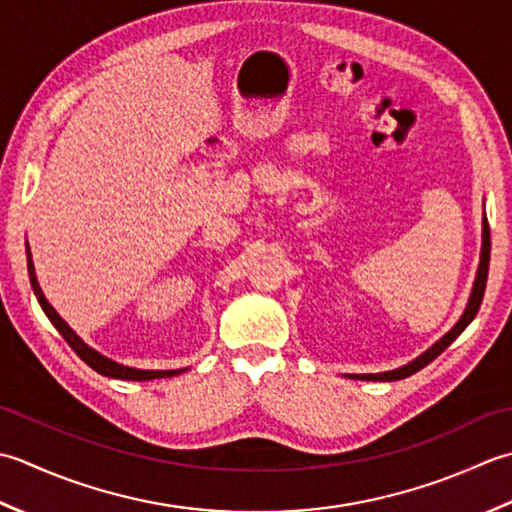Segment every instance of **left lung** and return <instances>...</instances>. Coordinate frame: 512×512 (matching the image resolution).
Returning a JSON list of instances; mask_svg holds the SVG:
<instances>
[{"label":"left lung","instance_id":"left-lung-1","mask_svg":"<svg viewBox=\"0 0 512 512\" xmlns=\"http://www.w3.org/2000/svg\"><path fill=\"white\" fill-rule=\"evenodd\" d=\"M488 263H490V229H488V218L484 216L482 221V256H479V267H477V276H475V283H473V291H471V298H468V305L464 309L462 318L455 322V327L437 340L431 349H426L422 356H417L415 360H411L409 364H404L400 369H393V371H384V373H362V375H349V378H356V380H378V382H393V380H402V378H409L415 371L424 369L426 364L433 362L440 353L451 344L460 333L471 325L473 318L477 316L479 305H482V298H484V289H486V278H488Z\"/></svg>","mask_w":512,"mask_h":512}]
</instances>
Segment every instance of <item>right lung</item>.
Instances as JSON below:
<instances>
[{
	"label": "right lung",
	"instance_id": "1",
	"mask_svg": "<svg viewBox=\"0 0 512 512\" xmlns=\"http://www.w3.org/2000/svg\"><path fill=\"white\" fill-rule=\"evenodd\" d=\"M26 258H28V276H30V287H33L35 296L39 300L41 309H44V314L48 316V320L55 325V329L64 336V340L70 344V349L77 353V356L88 364L90 369H95L101 375H108V378H117V380H134V382H145V380H154V378H172V375H179L185 369H172V371H145V369H132V367H125V364L114 362L106 356H101L99 351H95L92 347H88L86 342H83L75 331L68 327V322L61 318L55 307L50 305L46 300L44 291H41L39 283H37V276H35V265H33V258H30V247L26 245Z\"/></svg>",
	"mask_w": 512,
	"mask_h": 512
}]
</instances>
